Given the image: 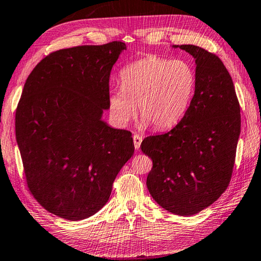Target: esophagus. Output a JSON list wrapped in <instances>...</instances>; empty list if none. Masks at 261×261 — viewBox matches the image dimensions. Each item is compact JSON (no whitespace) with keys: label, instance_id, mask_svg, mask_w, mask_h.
<instances>
[{"label":"esophagus","instance_id":"esophagus-1","mask_svg":"<svg viewBox=\"0 0 261 261\" xmlns=\"http://www.w3.org/2000/svg\"><path fill=\"white\" fill-rule=\"evenodd\" d=\"M142 140H143V139H142L141 135H139V134L133 135V141H134V146H135L136 150L140 149L141 143H142Z\"/></svg>","mask_w":261,"mask_h":261}]
</instances>
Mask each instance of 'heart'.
<instances>
[{
    "instance_id": "b5f03b06",
    "label": "heart",
    "mask_w": 261,
    "mask_h": 261,
    "mask_svg": "<svg viewBox=\"0 0 261 261\" xmlns=\"http://www.w3.org/2000/svg\"><path fill=\"white\" fill-rule=\"evenodd\" d=\"M120 88L111 92L110 114L120 126L136 116L156 130L171 128L183 119L193 100L196 75L183 59L149 56L120 71Z\"/></svg>"
}]
</instances>
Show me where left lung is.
<instances>
[{"instance_id":"8db88e82","label":"left lung","mask_w":261,"mask_h":261,"mask_svg":"<svg viewBox=\"0 0 261 261\" xmlns=\"http://www.w3.org/2000/svg\"><path fill=\"white\" fill-rule=\"evenodd\" d=\"M195 59L196 87L188 112L141 149L153 162L146 186L162 208L192 216L209 207L230 181L241 132L240 103L229 72L214 53L180 45Z\"/></svg>"}]
</instances>
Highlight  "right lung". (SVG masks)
<instances>
[{"label": "right lung", "mask_w": 261, "mask_h": 261, "mask_svg": "<svg viewBox=\"0 0 261 261\" xmlns=\"http://www.w3.org/2000/svg\"><path fill=\"white\" fill-rule=\"evenodd\" d=\"M125 43L52 52L34 68L16 110V139L27 186L48 213L82 220L110 198L134 153L132 133L103 121L112 66Z\"/></svg>", "instance_id": "add662e5"}]
</instances>
